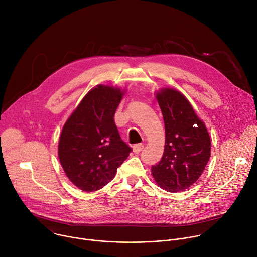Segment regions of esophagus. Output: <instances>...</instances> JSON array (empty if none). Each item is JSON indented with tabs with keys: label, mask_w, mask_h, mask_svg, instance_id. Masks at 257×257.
<instances>
[{
	"label": "esophagus",
	"mask_w": 257,
	"mask_h": 257,
	"mask_svg": "<svg viewBox=\"0 0 257 257\" xmlns=\"http://www.w3.org/2000/svg\"><path fill=\"white\" fill-rule=\"evenodd\" d=\"M143 148H144V144L143 143H137V144L133 145V152L134 153H139V152H141L143 150Z\"/></svg>",
	"instance_id": "obj_1"
}]
</instances>
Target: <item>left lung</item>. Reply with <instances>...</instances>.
Masks as SVG:
<instances>
[{
    "mask_svg": "<svg viewBox=\"0 0 257 257\" xmlns=\"http://www.w3.org/2000/svg\"><path fill=\"white\" fill-rule=\"evenodd\" d=\"M165 123L161 161L152 166L158 184L169 192L187 189L201 176L210 158V138L187 98L171 88L157 94Z\"/></svg>",
    "mask_w": 257,
    "mask_h": 257,
    "instance_id": "obj_1",
    "label": "left lung"
}]
</instances>
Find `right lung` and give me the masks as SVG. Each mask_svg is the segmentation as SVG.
Returning a JSON list of instances; mask_svg holds the SVG:
<instances>
[{"instance_id":"obj_1","label":"right lung","mask_w":257,"mask_h":257,"mask_svg":"<svg viewBox=\"0 0 257 257\" xmlns=\"http://www.w3.org/2000/svg\"><path fill=\"white\" fill-rule=\"evenodd\" d=\"M123 92L113 86L91 89L65 123L59 159L73 184L83 191L101 189L132 152L115 124Z\"/></svg>"}]
</instances>
